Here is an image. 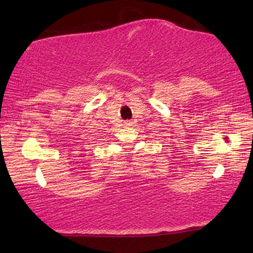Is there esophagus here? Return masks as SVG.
Segmentation results:
<instances>
[{"mask_svg":"<svg viewBox=\"0 0 253 253\" xmlns=\"http://www.w3.org/2000/svg\"><path fill=\"white\" fill-rule=\"evenodd\" d=\"M125 125H126V126H130V125H131V123H130V122H126V123H125Z\"/></svg>","mask_w":253,"mask_h":253,"instance_id":"1","label":"esophagus"}]
</instances>
